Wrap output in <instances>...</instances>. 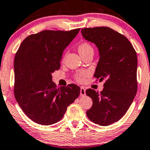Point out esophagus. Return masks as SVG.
Here are the masks:
<instances>
[{
    "label": "esophagus",
    "mask_w": 150,
    "mask_h": 150,
    "mask_svg": "<svg viewBox=\"0 0 150 150\" xmlns=\"http://www.w3.org/2000/svg\"><path fill=\"white\" fill-rule=\"evenodd\" d=\"M80 94H81V96H85L86 92H85V89L84 87H81V92H80Z\"/></svg>",
    "instance_id": "1"
}]
</instances>
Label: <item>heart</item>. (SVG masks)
Masks as SVG:
<instances>
[{
    "mask_svg": "<svg viewBox=\"0 0 150 150\" xmlns=\"http://www.w3.org/2000/svg\"><path fill=\"white\" fill-rule=\"evenodd\" d=\"M78 50H79V52L81 54V56H82L86 53V52L89 51V50H93V49L90 45L87 43V42H84L79 45V47H78ZM87 75V72L86 71H81L75 75V80H76L79 82H82L84 77L86 76Z\"/></svg>",
    "mask_w": 150,
    "mask_h": 150,
    "instance_id": "obj_1",
    "label": "heart"
}]
</instances>
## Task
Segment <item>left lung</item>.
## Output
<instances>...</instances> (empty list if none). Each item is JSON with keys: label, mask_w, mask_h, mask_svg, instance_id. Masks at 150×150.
Instances as JSON below:
<instances>
[{"label": "left lung", "mask_w": 150, "mask_h": 150, "mask_svg": "<svg viewBox=\"0 0 150 150\" xmlns=\"http://www.w3.org/2000/svg\"><path fill=\"white\" fill-rule=\"evenodd\" d=\"M81 34L98 50L94 76L100 82L105 80L100 93L86 90L93 101L87 116L99 125H110L125 115L137 94V52L125 36L108 27L83 28Z\"/></svg>", "instance_id": "1"}]
</instances>
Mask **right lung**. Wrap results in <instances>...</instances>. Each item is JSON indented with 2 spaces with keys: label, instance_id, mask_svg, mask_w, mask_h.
Returning <instances> with one entry per match:
<instances>
[{
  "label": "right lung",
  "instance_id": "add662e5",
  "mask_svg": "<svg viewBox=\"0 0 150 150\" xmlns=\"http://www.w3.org/2000/svg\"><path fill=\"white\" fill-rule=\"evenodd\" d=\"M79 30H44L30 35L16 54L14 96L25 115L36 123L50 125L61 120L79 96L78 85L57 87L52 76L60 69L64 50Z\"/></svg>",
  "mask_w": 150,
  "mask_h": 150
}]
</instances>
